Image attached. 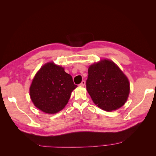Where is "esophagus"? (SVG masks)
Here are the masks:
<instances>
[{
	"instance_id": "esophagus-1",
	"label": "esophagus",
	"mask_w": 156,
	"mask_h": 156,
	"mask_svg": "<svg viewBox=\"0 0 156 156\" xmlns=\"http://www.w3.org/2000/svg\"><path fill=\"white\" fill-rule=\"evenodd\" d=\"M85 81H82V82L79 84V86H81V87H84V85H85Z\"/></svg>"
}]
</instances>
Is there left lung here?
<instances>
[{
    "instance_id": "8db88e82",
    "label": "left lung",
    "mask_w": 156,
    "mask_h": 156,
    "mask_svg": "<svg viewBox=\"0 0 156 156\" xmlns=\"http://www.w3.org/2000/svg\"><path fill=\"white\" fill-rule=\"evenodd\" d=\"M87 90L97 106L112 111L123 106L129 94V82L114 62L103 59L88 68Z\"/></svg>"
}]
</instances>
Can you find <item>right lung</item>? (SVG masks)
Returning <instances> with one entry per match:
<instances>
[{"instance_id":"obj_1","label":"right lung","mask_w":156,"mask_h":156,"mask_svg":"<svg viewBox=\"0 0 156 156\" xmlns=\"http://www.w3.org/2000/svg\"><path fill=\"white\" fill-rule=\"evenodd\" d=\"M77 87L64 68L51 62L44 64L35 75L30 87V96L37 108L55 114L63 109Z\"/></svg>"}]
</instances>
